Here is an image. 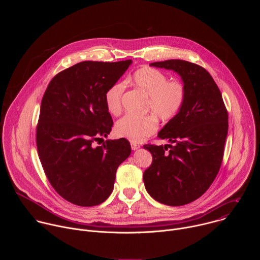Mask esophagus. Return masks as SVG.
Returning <instances> with one entry per match:
<instances>
[{"label":"esophagus","mask_w":260,"mask_h":260,"mask_svg":"<svg viewBox=\"0 0 260 260\" xmlns=\"http://www.w3.org/2000/svg\"><path fill=\"white\" fill-rule=\"evenodd\" d=\"M131 147H132V150H137V149H139L140 148V145H138V144H136V143H131Z\"/></svg>","instance_id":"obj_1"}]
</instances>
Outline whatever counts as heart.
Listing matches in <instances>:
<instances>
[{
	"instance_id": "heart-1",
	"label": "heart",
	"mask_w": 260,
	"mask_h": 260,
	"mask_svg": "<svg viewBox=\"0 0 260 260\" xmlns=\"http://www.w3.org/2000/svg\"><path fill=\"white\" fill-rule=\"evenodd\" d=\"M127 81H131L135 87L148 96L147 111H151L162 121H170L176 117L186 99V88L182 81L177 79L168 80L165 73L150 67H143L137 70ZM124 89V82H116L107 90L105 102L111 114L118 115L121 112V100ZM157 128V120L152 115L144 117L126 115L117 121L115 134L120 138L140 143L154 135Z\"/></svg>"
}]
</instances>
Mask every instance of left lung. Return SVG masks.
Wrapping results in <instances>:
<instances>
[{"mask_svg":"<svg viewBox=\"0 0 260 260\" xmlns=\"http://www.w3.org/2000/svg\"><path fill=\"white\" fill-rule=\"evenodd\" d=\"M178 73L186 88L180 112L158 133L171 144L144 148L152 154L145 188L155 201L183 206L202 197L215 180L224 153L229 114L221 92L203 67L182 59L150 63Z\"/></svg>","mask_w":260,"mask_h":260,"instance_id":"1","label":"left lung"}]
</instances>
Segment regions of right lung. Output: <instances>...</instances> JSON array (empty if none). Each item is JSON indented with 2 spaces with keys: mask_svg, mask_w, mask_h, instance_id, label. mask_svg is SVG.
I'll use <instances>...</instances> for the list:
<instances>
[{
  "mask_svg": "<svg viewBox=\"0 0 260 260\" xmlns=\"http://www.w3.org/2000/svg\"><path fill=\"white\" fill-rule=\"evenodd\" d=\"M131 63L81 61L56 74L45 90L37 149L51 186L74 205L105 202L113 190L117 168L131 154V144L123 138L93 144L112 129L105 95Z\"/></svg>",
  "mask_w": 260,
  "mask_h": 260,
  "instance_id": "add662e5",
  "label": "right lung"
}]
</instances>
